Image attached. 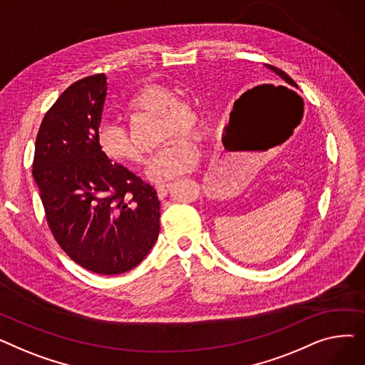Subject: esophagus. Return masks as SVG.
Segmentation results:
<instances>
[{
	"label": "esophagus",
	"instance_id": "34e87169",
	"mask_svg": "<svg viewBox=\"0 0 365 365\" xmlns=\"http://www.w3.org/2000/svg\"><path fill=\"white\" fill-rule=\"evenodd\" d=\"M171 187V183H163V185H158L157 186V192H158V197H165L168 194V190Z\"/></svg>",
	"mask_w": 365,
	"mask_h": 365
}]
</instances>
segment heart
<instances>
[{
  "label": "heart",
  "mask_w": 365,
  "mask_h": 365,
  "mask_svg": "<svg viewBox=\"0 0 365 365\" xmlns=\"http://www.w3.org/2000/svg\"><path fill=\"white\" fill-rule=\"evenodd\" d=\"M125 117L134 118L139 115H158L161 118V140L167 142L152 157L148 165V176L155 182L171 180L192 171L200 161V149L190 134L201 130V117L195 105L189 98L160 84L145 86L133 93L124 108ZM98 143L105 157L120 164H140L143 155L134 145L128 128L117 123H105L98 130Z\"/></svg>",
  "instance_id": "1"
}]
</instances>
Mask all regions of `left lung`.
<instances>
[{
  "label": "left lung",
  "mask_w": 365,
  "mask_h": 365,
  "mask_svg": "<svg viewBox=\"0 0 365 365\" xmlns=\"http://www.w3.org/2000/svg\"><path fill=\"white\" fill-rule=\"evenodd\" d=\"M267 68H269L272 72H275L278 76H279V78L281 80H284L287 84H289V86H292V87H296L297 88V84L290 78V76L289 75H287L284 71H281V69H278V68H275V66H271V65H266Z\"/></svg>",
  "instance_id": "obj_1"
}]
</instances>
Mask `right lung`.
Returning <instances> with one entry per match:
<instances>
[{"label": "right lung", "mask_w": 365, "mask_h": 365, "mask_svg": "<svg viewBox=\"0 0 365 365\" xmlns=\"http://www.w3.org/2000/svg\"><path fill=\"white\" fill-rule=\"evenodd\" d=\"M106 90L105 73H98L59 96L38 130L32 176L62 250L87 271L118 275L155 244L160 200L155 187L99 148Z\"/></svg>", "instance_id": "1"}]
</instances>
